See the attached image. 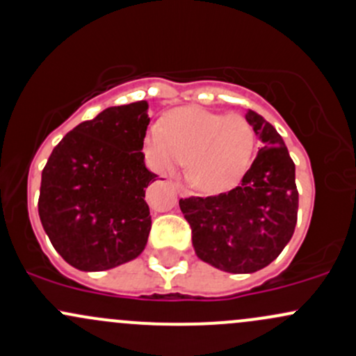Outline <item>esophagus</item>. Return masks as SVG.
I'll list each match as a JSON object with an SVG mask.
<instances>
[{
    "label": "esophagus",
    "instance_id": "obj_1",
    "mask_svg": "<svg viewBox=\"0 0 356 356\" xmlns=\"http://www.w3.org/2000/svg\"><path fill=\"white\" fill-rule=\"evenodd\" d=\"M174 186H175V189L179 191V194H181V196H188V194H189V189L186 188L184 184H181V182H179V181H175Z\"/></svg>",
    "mask_w": 356,
    "mask_h": 356
}]
</instances>
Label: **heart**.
<instances>
[{"instance_id": "heart-1", "label": "heart", "mask_w": 356, "mask_h": 356, "mask_svg": "<svg viewBox=\"0 0 356 356\" xmlns=\"http://www.w3.org/2000/svg\"><path fill=\"white\" fill-rule=\"evenodd\" d=\"M256 134L241 114H218L200 107L179 109L145 136V152L160 172H174L188 159L193 184L207 193L238 182L254 156Z\"/></svg>"}]
</instances>
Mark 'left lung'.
Masks as SVG:
<instances>
[{
    "label": "left lung",
    "instance_id": "obj_1",
    "mask_svg": "<svg viewBox=\"0 0 356 356\" xmlns=\"http://www.w3.org/2000/svg\"><path fill=\"white\" fill-rule=\"evenodd\" d=\"M264 147L237 188L216 196L179 200L197 257L227 273L266 268L290 242L297 225L295 163L278 131L259 115H245Z\"/></svg>",
    "mask_w": 356,
    "mask_h": 356
}]
</instances>
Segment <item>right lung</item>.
Instances as JSON below:
<instances>
[{
  "label": "right lung",
  "mask_w": 356,
  "mask_h": 356,
  "mask_svg": "<svg viewBox=\"0 0 356 356\" xmlns=\"http://www.w3.org/2000/svg\"><path fill=\"white\" fill-rule=\"evenodd\" d=\"M145 100L109 107L71 129L42 170L39 216L59 256L81 271H106L147 245L152 216L145 189L149 124Z\"/></svg>",
  "instance_id": "add662e5"
}]
</instances>
